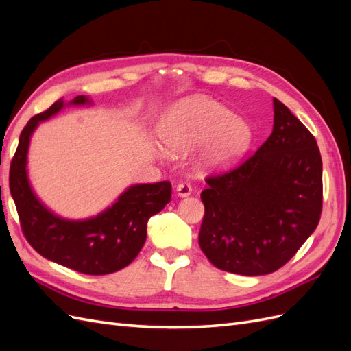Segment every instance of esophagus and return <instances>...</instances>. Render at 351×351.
Here are the masks:
<instances>
[{"instance_id": "1", "label": "esophagus", "mask_w": 351, "mask_h": 351, "mask_svg": "<svg viewBox=\"0 0 351 351\" xmlns=\"http://www.w3.org/2000/svg\"><path fill=\"white\" fill-rule=\"evenodd\" d=\"M190 195H192V187H190V184L180 183L177 186V196L178 197H187Z\"/></svg>"}]
</instances>
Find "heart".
Wrapping results in <instances>:
<instances>
[{"label":"heart","instance_id":"b5f03b06","mask_svg":"<svg viewBox=\"0 0 351 351\" xmlns=\"http://www.w3.org/2000/svg\"><path fill=\"white\" fill-rule=\"evenodd\" d=\"M158 134L171 155L200 146L199 165L209 171L227 168L247 151L249 124L224 105L205 97H192L169 107L158 124Z\"/></svg>","mask_w":351,"mask_h":351}]
</instances>
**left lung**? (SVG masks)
I'll use <instances>...</instances> for the list:
<instances>
[{
	"label": "left lung",
	"instance_id": "1",
	"mask_svg": "<svg viewBox=\"0 0 351 351\" xmlns=\"http://www.w3.org/2000/svg\"><path fill=\"white\" fill-rule=\"evenodd\" d=\"M199 246L217 268L240 275L280 269L312 236L322 210L315 137L274 98L272 133L230 173L206 178Z\"/></svg>",
	"mask_w": 351,
	"mask_h": 351
}]
</instances>
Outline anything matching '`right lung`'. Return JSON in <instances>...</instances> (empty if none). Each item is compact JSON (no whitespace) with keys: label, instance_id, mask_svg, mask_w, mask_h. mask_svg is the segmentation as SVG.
<instances>
[{"label":"right lung","instance_id":"add662e5","mask_svg":"<svg viewBox=\"0 0 351 351\" xmlns=\"http://www.w3.org/2000/svg\"><path fill=\"white\" fill-rule=\"evenodd\" d=\"M93 105L86 95L70 102L58 99L42 114L30 119L20 134L10 167V192L17 208L23 232L39 254L56 263L88 275L112 274L125 268L142 250L149 218L171 200V183L132 184L99 214L64 218L51 210L35 193L27 173L32 134L39 123L49 120L66 107Z\"/></svg>","mask_w":351,"mask_h":351}]
</instances>
